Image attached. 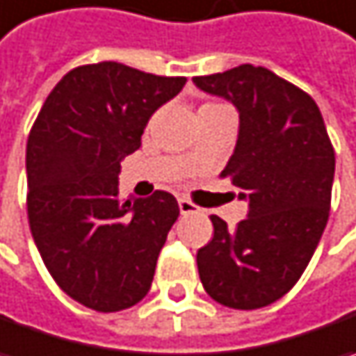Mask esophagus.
I'll use <instances>...</instances> for the list:
<instances>
[{
  "mask_svg": "<svg viewBox=\"0 0 356 356\" xmlns=\"http://www.w3.org/2000/svg\"><path fill=\"white\" fill-rule=\"evenodd\" d=\"M178 206H180V212H182V214H198V212H200V208L194 204V202H190L188 198H180V200H178Z\"/></svg>",
  "mask_w": 356,
  "mask_h": 356,
  "instance_id": "1",
  "label": "esophagus"
}]
</instances>
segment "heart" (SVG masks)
Listing matches in <instances>:
<instances>
[{"label":"heart","instance_id":"b5f03b06","mask_svg":"<svg viewBox=\"0 0 356 356\" xmlns=\"http://www.w3.org/2000/svg\"><path fill=\"white\" fill-rule=\"evenodd\" d=\"M230 110L228 106H224V104H204V106H200V110Z\"/></svg>","mask_w":356,"mask_h":356}]
</instances>
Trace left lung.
Instances as JSON below:
<instances>
[{
	"mask_svg": "<svg viewBox=\"0 0 356 356\" xmlns=\"http://www.w3.org/2000/svg\"><path fill=\"white\" fill-rule=\"evenodd\" d=\"M208 94L240 112L236 150L220 178L248 198V216L228 230L210 216L214 236L196 254L204 291L228 309L276 302L309 266L330 212L334 148L316 102L275 72L242 63L196 76Z\"/></svg>",
	"mask_w": 356,
	"mask_h": 356,
	"instance_id": "left-lung-1",
	"label": "left lung"
}]
</instances>
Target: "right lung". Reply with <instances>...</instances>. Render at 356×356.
I'll return each instance as SVG.
<instances>
[{"label":"right lung","mask_w":356,"mask_h":356,"mask_svg":"<svg viewBox=\"0 0 356 356\" xmlns=\"http://www.w3.org/2000/svg\"><path fill=\"white\" fill-rule=\"evenodd\" d=\"M186 83L118 62L70 70L27 136V220L47 273L98 312L140 302L180 208L156 190L118 200L120 162L140 148L150 116Z\"/></svg>","instance_id":"right-lung-1"}]
</instances>
